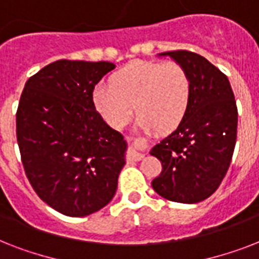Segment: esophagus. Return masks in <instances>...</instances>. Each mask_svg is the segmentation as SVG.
<instances>
[{"label": "esophagus", "instance_id": "1", "mask_svg": "<svg viewBox=\"0 0 259 259\" xmlns=\"http://www.w3.org/2000/svg\"><path fill=\"white\" fill-rule=\"evenodd\" d=\"M129 141H130V158L134 160V161H140V160H142V158H144V153L138 152L136 145H134L136 141H138V140H136V138H129Z\"/></svg>", "mask_w": 259, "mask_h": 259}]
</instances>
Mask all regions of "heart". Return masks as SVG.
<instances>
[{"instance_id": "obj_1", "label": "heart", "mask_w": 259, "mask_h": 259, "mask_svg": "<svg viewBox=\"0 0 259 259\" xmlns=\"http://www.w3.org/2000/svg\"><path fill=\"white\" fill-rule=\"evenodd\" d=\"M94 103L107 123L121 129L130 121L134 106L144 129H173L184 118L191 101V79L175 62L137 60L111 76V86L98 84Z\"/></svg>"}]
</instances>
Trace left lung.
<instances>
[{
	"label": "left lung",
	"instance_id": "8db88e82",
	"mask_svg": "<svg viewBox=\"0 0 259 259\" xmlns=\"http://www.w3.org/2000/svg\"><path fill=\"white\" fill-rule=\"evenodd\" d=\"M160 56H169L188 72L191 101L179 126L150 150L162 165L152 187L170 201L199 203L217 191L229 170L237 142V102L227 76L200 55L172 51Z\"/></svg>",
	"mask_w": 259,
	"mask_h": 259
}]
</instances>
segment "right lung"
<instances>
[{
  "label": "right lung",
  "instance_id": "obj_1",
  "mask_svg": "<svg viewBox=\"0 0 259 259\" xmlns=\"http://www.w3.org/2000/svg\"><path fill=\"white\" fill-rule=\"evenodd\" d=\"M110 62L58 60L25 83L16 114L21 161L34 192L67 217L109 204L127 144L95 110L93 91Z\"/></svg>",
  "mask_w": 259,
  "mask_h": 259
}]
</instances>
